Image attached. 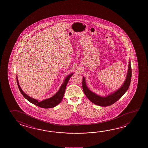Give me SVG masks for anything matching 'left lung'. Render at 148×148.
Returning a JSON list of instances; mask_svg holds the SVG:
<instances>
[{
  "mask_svg": "<svg viewBox=\"0 0 148 148\" xmlns=\"http://www.w3.org/2000/svg\"><path fill=\"white\" fill-rule=\"evenodd\" d=\"M132 77V69L130 60L129 59L126 77L124 82L118 89L106 96H101L91 90L86 84L85 78L83 76L82 87L84 92L87 98L93 103L101 106H107L114 103L122 97L129 88Z\"/></svg>",
  "mask_w": 148,
  "mask_h": 148,
  "instance_id": "1",
  "label": "left lung"
}]
</instances>
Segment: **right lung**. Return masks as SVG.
Instances as JSON below:
<instances>
[{
    "mask_svg": "<svg viewBox=\"0 0 148 148\" xmlns=\"http://www.w3.org/2000/svg\"><path fill=\"white\" fill-rule=\"evenodd\" d=\"M73 74L74 73H71L69 75H68L67 76L65 77L63 83L60 86V89L57 92V93H55V95L51 97L45 99L42 101H39V100L33 98L28 96L27 95H26V93L22 90L21 87L19 85L18 78L17 76H16V81H17V84H18L19 90L20 91L22 95L26 99V100L29 101L32 103L34 104L35 106H39L42 108H44V109H48V108H52L55 106H57L58 104H59L61 102L63 96L64 95L66 85Z\"/></svg>",
    "mask_w": 148,
    "mask_h": 148,
    "instance_id": "add662e5",
    "label": "right lung"
}]
</instances>
